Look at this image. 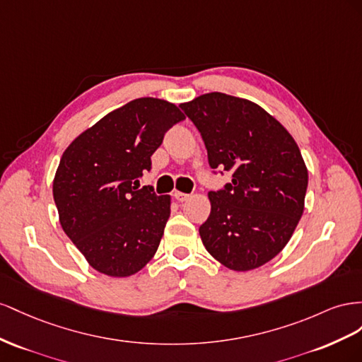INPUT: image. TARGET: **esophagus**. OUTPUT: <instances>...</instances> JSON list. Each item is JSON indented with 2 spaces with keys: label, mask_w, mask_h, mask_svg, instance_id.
Returning <instances> with one entry per match:
<instances>
[{
  "label": "esophagus",
  "mask_w": 362,
  "mask_h": 362,
  "mask_svg": "<svg viewBox=\"0 0 362 362\" xmlns=\"http://www.w3.org/2000/svg\"><path fill=\"white\" fill-rule=\"evenodd\" d=\"M174 197H175V200H177V202L183 203V202H187V200L189 199V194H185V192H180V191H175V192H174Z\"/></svg>",
  "instance_id": "obj_1"
}]
</instances>
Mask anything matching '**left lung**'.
I'll use <instances>...</instances> for the list:
<instances>
[{
	"label": "left lung",
	"mask_w": 362,
	"mask_h": 362,
	"mask_svg": "<svg viewBox=\"0 0 362 362\" xmlns=\"http://www.w3.org/2000/svg\"><path fill=\"white\" fill-rule=\"evenodd\" d=\"M199 129L212 170L232 174L209 191L203 245L235 272L272 261L290 241L305 208L308 170L288 130L256 103L211 92L182 103Z\"/></svg>",
	"instance_id": "1"
}]
</instances>
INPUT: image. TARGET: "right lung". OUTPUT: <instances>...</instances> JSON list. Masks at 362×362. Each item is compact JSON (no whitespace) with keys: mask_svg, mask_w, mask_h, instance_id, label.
<instances>
[{"mask_svg":"<svg viewBox=\"0 0 362 362\" xmlns=\"http://www.w3.org/2000/svg\"><path fill=\"white\" fill-rule=\"evenodd\" d=\"M183 119L173 103L136 98L103 117L62 154L53 182L60 226L97 272L127 277L156 253L171 199L133 185L151 170L165 133Z\"/></svg>","mask_w":362,"mask_h":362,"instance_id":"right-lung-1","label":"right lung"}]
</instances>
